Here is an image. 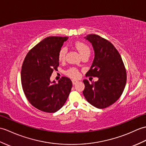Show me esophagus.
Here are the masks:
<instances>
[{
    "label": "esophagus",
    "instance_id": "esophagus-1",
    "mask_svg": "<svg viewBox=\"0 0 146 146\" xmlns=\"http://www.w3.org/2000/svg\"><path fill=\"white\" fill-rule=\"evenodd\" d=\"M78 82V81H77V80H72V83H73V85H74V84H76Z\"/></svg>",
    "mask_w": 146,
    "mask_h": 146
}]
</instances>
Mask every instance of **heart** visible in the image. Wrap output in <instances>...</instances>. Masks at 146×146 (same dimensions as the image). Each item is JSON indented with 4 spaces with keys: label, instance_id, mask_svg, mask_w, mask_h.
<instances>
[{
    "label": "heart",
    "instance_id": "obj_1",
    "mask_svg": "<svg viewBox=\"0 0 146 146\" xmlns=\"http://www.w3.org/2000/svg\"><path fill=\"white\" fill-rule=\"evenodd\" d=\"M74 47L78 50V52L80 53L81 56H82L86 54L90 53V49L89 46L85 43L78 42L74 43ZM66 47H63L60 49L58 53V60L60 62H63L65 59V55L66 53ZM66 74L70 77L73 78H76L80 76V73L77 69L75 68H71L69 70L66 71Z\"/></svg>",
    "mask_w": 146,
    "mask_h": 146
}]
</instances>
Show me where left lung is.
I'll return each instance as SVG.
<instances>
[{
  "label": "left lung",
  "mask_w": 146,
  "mask_h": 146,
  "mask_svg": "<svg viewBox=\"0 0 146 146\" xmlns=\"http://www.w3.org/2000/svg\"><path fill=\"white\" fill-rule=\"evenodd\" d=\"M84 38L92 44L94 58L86 75L98 77V80L85 85L83 94L88 102L99 109L107 108L119 99L126 86L127 76L119 53L108 40L95 34Z\"/></svg>",
  "instance_id": "8db88e82"
}]
</instances>
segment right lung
Wrapping results in <instances>:
<instances>
[{"mask_svg": "<svg viewBox=\"0 0 146 146\" xmlns=\"http://www.w3.org/2000/svg\"><path fill=\"white\" fill-rule=\"evenodd\" d=\"M68 37L48 36L30 50L23 61L22 86L32 106L46 113H55L65 103L72 82L62 77L58 83L51 81L53 70L59 66L58 53Z\"/></svg>", "mask_w": 146, "mask_h": 146, "instance_id": "add662e5", "label": "right lung"}]
</instances>
